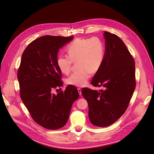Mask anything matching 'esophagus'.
I'll use <instances>...</instances> for the list:
<instances>
[{
	"instance_id": "34e87169",
	"label": "esophagus",
	"mask_w": 154,
	"mask_h": 154,
	"mask_svg": "<svg viewBox=\"0 0 154 154\" xmlns=\"http://www.w3.org/2000/svg\"><path fill=\"white\" fill-rule=\"evenodd\" d=\"M78 92H79V94L82 95V89H81V88H78Z\"/></svg>"
}]
</instances>
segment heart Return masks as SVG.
I'll return each mask as SVG.
<instances>
[{
	"mask_svg": "<svg viewBox=\"0 0 154 154\" xmlns=\"http://www.w3.org/2000/svg\"><path fill=\"white\" fill-rule=\"evenodd\" d=\"M68 56H60L57 64L60 71L69 74L73 62H76L78 69L66 80L68 85L82 87L85 86L91 72L99 71L103 62L105 45L103 40L93 36L90 38H78L67 48Z\"/></svg>",
	"mask_w": 154,
	"mask_h": 154,
	"instance_id": "b5f03b06",
	"label": "heart"
}]
</instances>
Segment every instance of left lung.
Returning a JSON list of instances; mask_svg holds the SVG:
<instances>
[{"instance_id": "obj_1", "label": "left lung", "mask_w": 154, "mask_h": 154, "mask_svg": "<svg viewBox=\"0 0 154 154\" xmlns=\"http://www.w3.org/2000/svg\"><path fill=\"white\" fill-rule=\"evenodd\" d=\"M105 53L103 62L91 80L97 92L83 88L82 94L88 105L92 125L105 127L116 122L127 109L136 85L134 58L125 43L115 34L104 32Z\"/></svg>"}]
</instances>
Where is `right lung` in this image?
<instances>
[{
    "mask_svg": "<svg viewBox=\"0 0 154 154\" xmlns=\"http://www.w3.org/2000/svg\"><path fill=\"white\" fill-rule=\"evenodd\" d=\"M73 36L46 35L27 46L17 72L20 96L32 119L42 127L57 130L69 119L72 105L79 97L76 87L68 85L57 95L54 88L63 85L57 67L58 52Z\"/></svg>",
    "mask_w": 154,
    "mask_h": 154,
    "instance_id": "1",
    "label": "right lung"
}]
</instances>
